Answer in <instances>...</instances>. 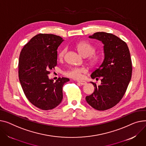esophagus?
Here are the masks:
<instances>
[{
  "label": "esophagus",
  "mask_w": 146,
  "mask_h": 146,
  "mask_svg": "<svg viewBox=\"0 0 146 146\" xmlns=\"http://www.w3.org/2000/svg\"><path fill=\"white\" fill-rule=\"evenodd\" d=\"M77 82H78L81 85H86L87 84V82L84 80H78L77 81Z\"/></svg>",
  "instance_id": "obj_1"
}]
</instances>
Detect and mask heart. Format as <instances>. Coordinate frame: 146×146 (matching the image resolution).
I'll return each instance as SVG.
<instances>
[{"label": "heart", "mask_w": 146, "mask_h": 146, "mask_svg": "<svg viewBox=\"0 0 146 146\" xmlns=\"http://www.w3.org/2000/svg\"><path fill=\"white\" fill-rule=\"evenodd\" d=\"M76 48L79 52L83 56H89V61L92 66L98 65L101 60V54L99 53H94L95 51V47L89 43V42L83 41L79 43L76 45ZM67 49L63 48L59 53V57L63 59L66 53ZM87 72L86 68L83 67H71L65 72V75L74 79H80L83 76V74Z\"/></svg>", "instance_id": "b5f03b06"}]
</instances>
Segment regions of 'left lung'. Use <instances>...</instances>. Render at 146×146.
I'll return each mask as SVG.
<instances>
[{"mask_svg": "<svg viewBox=\"0 0 146 146\" xmlns=\"http://www.w3.org/2000/svg\"><path fill=\"white\" fill-rule=\"evenodd\" d=\"M89 37L102 42L104 58L91 74L92 79L100 77L102 83L92 82L94 92L86 100L94 109L106 110L119 103L127 90L132 74L130 53L126 43L111 33L97 32Z\"/></svg>", "mask_w": 146, "mask_h": 146, "instance_id": "obj_1", "label": "left lung"}]
</instances>
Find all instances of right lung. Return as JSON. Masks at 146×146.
<instances>
[{"label": "right lung", "instance_id": "1", "mask_svg": "<svg viewBox=\"0 0 146 146\" xmlns=\"http://www.w3.org/2000/svg\"><path fill=\"white\" fill-rule=\"evenodd\" d=\"M62 42L59 36L38 34L24 46L19 56V78L23 92L29 102L43 110L61 103L63 86L69 81L59 77L54 83L47 76L57 66V50Z\"/></svg>", "mask_w": 146, "mask_h": 146}]
</instances>
